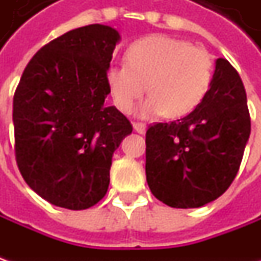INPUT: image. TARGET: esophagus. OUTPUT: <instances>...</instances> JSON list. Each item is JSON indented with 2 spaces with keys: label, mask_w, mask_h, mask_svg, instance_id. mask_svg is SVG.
<instances>
[{
  "label": "esophagus",
  "mask_w": 261,
  "mask_h": 261,
  "mask_svg": "<svg viewBox=\"0 0 261 261\" xmlns=\"http://www.w3.org/2000/svg\"><path fill=\"white\" fill-rule=\"evenodd\" d=\"M134 129H135L138 134H142L144 135L146 132V125L145 123H141V122H135L134 123Z\"/></svg>",
  "instance_id": "1"
}]
</instances>
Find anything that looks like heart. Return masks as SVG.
<instances>
[{"label": "heart", "instance_id": "obj_1", "mask_svg": "<svg viewBox=\"0 0 261 261\" xmlns=\"http://www.w3.org/2000/svg\"><path fill=\"white\" fill-rule=\"evenodd\" d=\"M106 80L122 113H130L148 91L139 116L180 117L195 110L207 94L214 61L203 47L171 36L151 35L129 46L126 64L110 66Z\"/></svg>", "mask_w": 261, "mask_h": 261}]
</instances>
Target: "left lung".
<instances>
[{"label": "left lung", "instance_id": "8db88e82", "mask_svg": "<svg viewBox=\"0 0 261 261\" xmlns=\"http://www.w3.org/2000/svg\"><path fill=\"white\" fill-rule=\"evenodd\" d=\"M251 130L243 81L226 59H216L211 88L192 113L146 130L145 173L158 200L200 207L234 181Z\"/></svg>", "mask_w": 261, "mask_h": 261}]
</instances>
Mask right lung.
<instances>
[{
  "label": "right lung",
  "mask_w": 261,
  "mask_h": 261,
  "mask_svg": "<svg viewBox=\"0 0 261 261\" xmlns=\"http://www.w3.org/2000/svg\"><path fill=\"white\" fill-rule=\"evenodd\" d=\"M117 30L74 29L30 59L13 100L18 170L40 197L71 211L94 206L110 183L113 152L132 125L115 106L106 74Z\"/></svg>",
  "instance_id": "1"
}]
</instances>
